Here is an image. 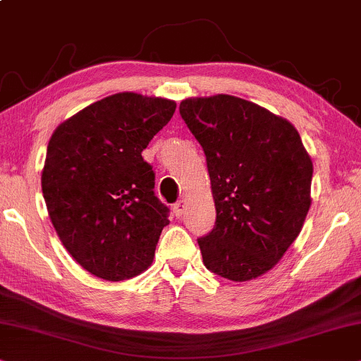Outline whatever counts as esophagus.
Here are the masks:
<instances>
[{
	"instance_id": "34e87169",
	"label": "esophagus",
	"mask_w": 361,
	"mask_h": 361,
	"mask_svg": "<svg viewBox=\"0 0 361 361\" xmlns=\"http://www.w3.org/2000/svg\"><path fill=\"white\" fill-rule=\"evenodd\" d=\"M185 209H186V201L185 200H180L178 203H175V206H173V213H175L176 218H181V216L185 214Z\"/></svg>"
}]
</instances>
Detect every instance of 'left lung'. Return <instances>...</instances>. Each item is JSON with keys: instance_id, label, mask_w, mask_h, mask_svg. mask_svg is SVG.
I'll list each match as a JSON object with an SVG mask.
<instances>
[{"instance_id": "8db88e82", "label": "left lung", "mask_w": 361, "mask_h": 361, "mask_svg": "<svg viewBox=\"0 0 361 361\" xmlns=\"http://www.w3.org/2000/svg\"><path fill=\"white\" fill-rule=\"evenodd\" d=\"M181 118L206 155L216 223L198 239L206 269L234 282L276 266L310 208L312 160L286 118L234 95L186 99Z\"/></svg>"}]
</instances>
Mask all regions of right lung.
Segmentation results:
<instances>
[{
    "label": "right lung",
    "instance_id": "right-lung-1",
    "mask_svg": "<svg viewBox=\"0 0 361 361\" xmlns=\"http://www.w3.org/2000/svg\"><path fill=\"white\" fill-rule=\"evenodd\" d=\"M176 104L122 92L67 118L47 145L41 185L57 236L85 271L125 281L148 269L168 221L142 152Z\"/></svg>",
    "mask_w": 361,
    "mask_h": 361
}]
</instances>
